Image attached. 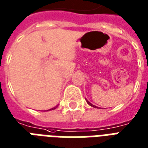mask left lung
Masks as SVG:
<instances>
[{
  "instance_id": "left-lung-1",
  "label": "left lung",
  "mask_w": 148,
  "mask_h": 148,
  "mask_svg": "<svg viewBox=\"0 0 148 148\" xmlns=\"http://www.w3.org/2000/svg\"><path fill=\"white\" fill-rule=\"evenodd\" d=\"M86 102H87V104H88L89 105H90L91 107H94V108H98L97 107V106H95V105H94V104H91L90 102L88 101H87V100H86Z\"/></svg>"
}]
</instances>
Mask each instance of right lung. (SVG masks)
Masks as SVG:
<instances>
[{"label":"right lung","instance_id":"obj_1","mask_svg":"<svg viewBox=\"0 0 148 148\" xmlns=\"http://www.w3.org/2000/svg\"><path fill=\"white\" fill-rule=\"evenodd\" d=\"M55 108H56V107L53 108H51V109H50V110H54V109H55Z\"/></svg>","mask_w":148,"mask_h":148}]
</instances>
